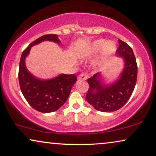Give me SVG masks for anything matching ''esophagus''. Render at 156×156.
I'll list each match as a JSON object with an SVG mask.
<instances>
[{
	"mask_svg": "<svg viewBox=\"0 0 156 156\" xmlns=\"http://www.w3.org/2000/svg\"><path fill=\"white\" fill-rule=\"evenodd\" d=\"M78 78L79 80H86L87 78H88V76H86V75H84V74H80L78 76Z\"/></svg>",
	"mask_w": 156,
	"mask_h": 156,
	"instance_id": "1",
	"label": "esophagus"
}]
</instances>
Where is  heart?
Masks as SVG:
<instances>
[{
    "label": "heart",
    "instance_id": "heart-1",
    "mask_svg": "<svg viewBox=\"0 0 156 156\" xmlns=\"http://www.w3.org/2000/svg\"><path fill=\"white\" fill-rule=\"evenodd\" d=\"M115 51V44L112 41H105L104 39H97L92 42L87 50L88 55H95L101 52L100 59H105L113 54Z\"/></svg>",
    "mask_w": 156,
    "mask_h": 156
}]
</instances>
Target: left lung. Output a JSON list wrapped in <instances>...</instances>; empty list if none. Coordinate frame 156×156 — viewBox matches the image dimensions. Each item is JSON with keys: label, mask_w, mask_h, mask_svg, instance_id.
<instances>
[{"label": "left lung", "mask_w": 156, "mask_h": 156, "mask_svg": "<svg viewBox=\"0 0 156 156\" xmlns=\"http://www.w3.org/2000/svg\"><path fill=\"white\" fill-rule=\"evenodd\" d=\"M118 42L116 55L123 58L124 68L118 80L109 85L104 84L101 73H97L87 80L89 89L86 101L101 112L119 110L127 103L136 86L138 66L133 51L126 43L120 39Z\"/></svg>", "instance_id": "left-lung-1"}]
</instances>
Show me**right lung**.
<instances>
[{
  "label": "right lung",
  "mask_w": 156,
  "mask_h": 156,
  "mask_svg": "<svg viewBox=\"0 0 156 156\" xmlns=\"http://www.w3.org/2000/svg\"><path fill=\"white\" fill-rule=\"evenodd\" d=\"M45 41L61 43L55 34L44 35L31 43L20 57L18 80L23 95L31 107L41 113H51L58 110L67 101L77 77L75 74H61L52 79L41 80L27 70L25 60L31 47Z\"/></svg>",
  "instance_id": "right-lung-1"
}]
</instances>
